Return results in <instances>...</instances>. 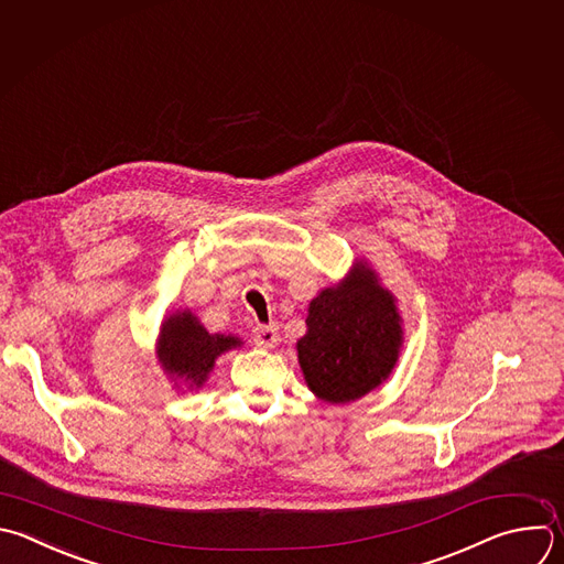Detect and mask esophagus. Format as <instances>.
<instances>
[{"mask_svg": "<svg viewBox=\"0 0 564 564\" xmlns=\"http://www.w3.org/2000/svg\"><path fill=\"white\" fill-rule=\"evenodd\" d=\"M254 340L261 347H274L279 340V327L276 325H259L254 329Z\"/></svg>", "mask_w": 564, "mask_h": 564, "instance_id": "1", "label": "esophagus"}]
</instances>
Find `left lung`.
Here are the masks:
<instances>
[{
    "label": "left lung",
    "instance_id": "1",
    "mask_svg": "<svg viewBox=\"0 0 564 564\" xmlns=\"http://www.w3.org/2000/svg\"><path fill=\"white\" fill-rule=\"evenodd\" d=\"M305 325L296 340L303 379L316 399L332 405L383 386L405 343L397 296L367 259H354L338 283L310 301Z\"/></svg>",
    "mask_w": 564,
    "mask_h": 564
}]
</instances>
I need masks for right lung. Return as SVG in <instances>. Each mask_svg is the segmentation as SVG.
<instances>
[{
	"instance_id": "add662e5",
	"label": "right lung",
	"mask_w": 564,
	"mask_h": 564,
	"mask_svg": "<svg viewBox=\"0 0 564 564\" xmlns=\"http://www.w3.org/2000/svg\"><path fill=\"white\" fill-rule=\"evenodd\" d=\"M235 334H210L191 307L163 316L154 345L156 360L176 394L199 392L221 354L241 347Z\"/></svg>"
}]
</instances>
